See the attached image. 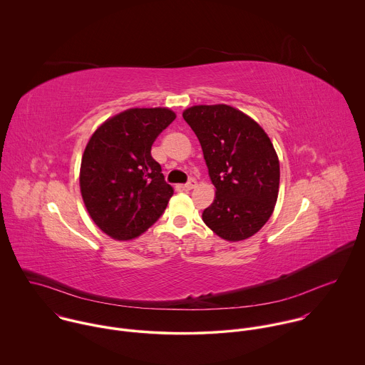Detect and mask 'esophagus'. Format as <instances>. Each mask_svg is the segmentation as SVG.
<instances>
[{
  "label": "esophagus",
  "mask_w": 365,
  "mask_h": 365,
  "mask_svg": "<svg viewBox=\"0 0 365 365\" xmlns=\"http://www.w3.org/2000/svg\"><path fill=\"white\" fill-rule=\"evenodd\" d=\"M197 187V181L194 178H191L185 185H184V190H192Z\"/></svg>",
  "instance_id": "esophagus-1"
}]
</instances>
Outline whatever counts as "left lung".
<instances>
[{
	"label": "left lung",
	"instance_id": "1",
	"mask_svg": "<svg viewBox=\"0 0 365 365\" xmlns=\"http://www.w3.org/2000/svg\"><path fill=\"white\" fill-rule=\"evenodd\" d=\"M182 118L200 140L215 187L202 221L228 242L250 238L267 222L279 195L280 165L269 135L228 105L191 106Z\"/></svg>",
	"mask_w": 365,
	"mask_h": 365
}]
</instances>
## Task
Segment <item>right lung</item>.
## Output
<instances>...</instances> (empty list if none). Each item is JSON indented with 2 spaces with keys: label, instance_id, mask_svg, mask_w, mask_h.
<instances>
[{
  "label": "right lung",
  "instance_id": "add662e5",
  "mask_svg": "<svg viewBox=\"0 0 365 365\" xmlns=\"http://www.w3.org/2000/svg\"><path fill=\"white\" fill-rule=\"evenodd\" d=\"M175 118L168 108H133L102 123L89 138L81 163V194L93 222L110 238L140 237L173 197L151 145Z\"/></svg>",
  "mask_w": 365,
  "mask_h": 365
}]
</instances>
